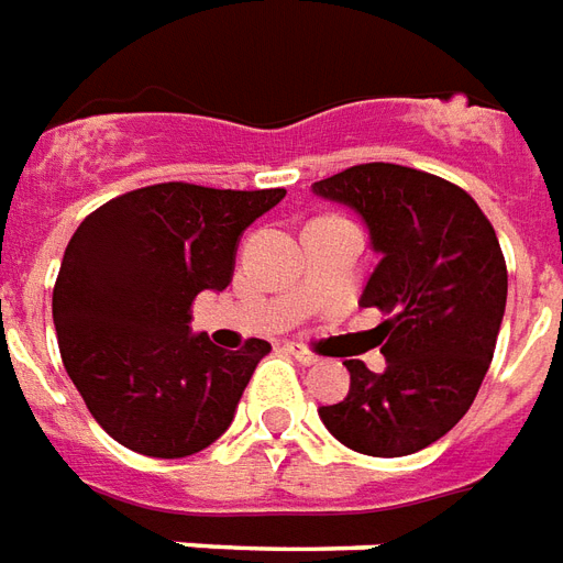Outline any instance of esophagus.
<instances>
[{
	"instance_id": "34e87169",
	"label": "esophagus",
	"mask_w": 563,
	"mask_h": 563,
	"mask_svg": "<svg viewBox=\"0 0 563 563\" xmlns=\"http://www.w3.org/2000/svg\"><path fill=\"white\" fill-rule=\"evenodd\" d=\"M286 352H289V355H292L295 361H298V364H303V366H310V364H316V361H319V357H316L313 352H307L303 345L289 343V345H286Z\"/></svg>"
}]
</instances>
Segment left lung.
<instances>
[{"mask_svg":"<svg viewBox=\"0 0 563 563\" xmlns=\"http://www.w3.org/2000/svg\"><path fill=\"white\" fill-rule=\"evenodd\" d=\"M313 194L364 220L378 265L357 303L387 316L376 328L387 366L345 361L349 394L319 418L366 456L423 451L472 409L493 361L507 303L493 223L462 187L411 166H352Z\"/></svg>","mask_w":563,"mask_h":563,"instance_id":"1","label":"left lung"}]
</instances>
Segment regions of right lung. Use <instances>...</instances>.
<instances>
[{"label":"right lung","instance_id":"right-lung-1","mask_svg":"<svg viewBox=\"0 0 563 563\" xmlns=\"http://www.w3.org/2000/svg\"><path fill=\"white\" fill-rule=\"evenodd\" d=\"M274 190L152 185L110 199L68 241L53 289L62 364L112 439L157 460L206 451L235 418L265 340L227 352L190 331L199 292L232 283Z\"/></svg>","mask_w":563,"mask_h":563}]
</instances>
